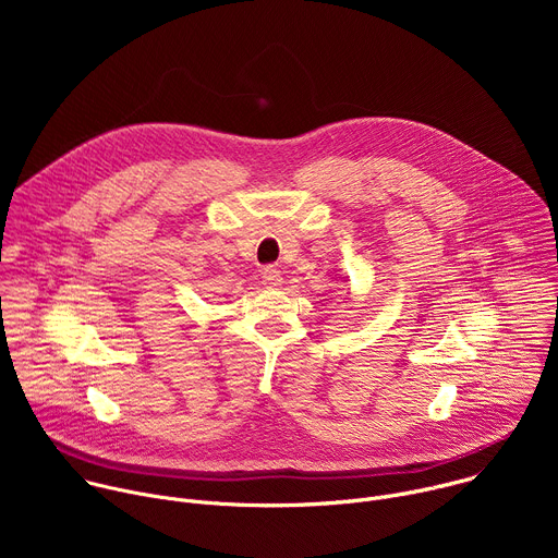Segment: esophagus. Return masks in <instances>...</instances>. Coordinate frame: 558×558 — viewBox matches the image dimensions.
Returning a JSON list of instances; mask_svg holds the SVG:
<instances>
[{
  "instance_id": "34e87169",
  "label": "esophagus",
  "mask_w": 558,
  "mask_h": 558,
  "mask_svg": "<svg viewBox=\"0 0 558 558\" xmlns=\"http://www.w3.org/2000/svg\"><path fill=\"white\" fill-rule=\"evenodd\" d=\"M263 284L269 287V289L280 287V284H282V274H280V269H276V267H265V269H263Z\"/></svg>"
}]
</instances>
